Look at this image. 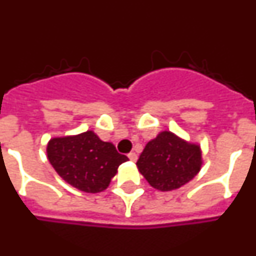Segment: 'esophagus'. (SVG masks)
<instances>
[{"mask_svg": "<svg viewBox=\"0 0 256 256\" xmlns=\"http://www.w3.org/2000/svg\"><path fill=\"white\" fill-rule=\"evenodd\" d=\"M128 158H130V162H136V160H137V154L130 152V154H128Z\"/></svg>", "mask_w": 256, "mask_h": 256, "instance_id": "obj_1", "label": "esophagus"}]
</instances>
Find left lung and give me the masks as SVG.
Listing matches in <instances>:
<instances>
[{
	"mask_svg": "<svg viewBox=\"0 0 256 256\" xmlns=\"http://www.w3.org/2000/svg\"><path fill=\"white\" fill-rule=\"evenodd\" d=\"M141 174L151 186L172 191L190 182L201 166V151L172 132H162L148 142L137 160Z\"/></svg>",
	"mask_w": 256,
	"mask_h": 256,
	"instance_id": "obj_1",
	"label": "left lung"
}]
</instances>
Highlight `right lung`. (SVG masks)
Masks as SVG:
<instances>
[{"instance_id": "obj_1", "label": "right lung", "mask_w": 256, "mask_h": 256, "mask_svg": "<svg viewBox=\"0 0 256 256\" xmlns=\"http://www.w3.org/2000/svg\"><path fill=\"white\" fill-rule=\"evenodd\" d=\"M51 165L65 182L80 191L96 194L108 186L118 166L128 158L94 132L52 138L47 144Z\"/></svg>"}]
</instances>
